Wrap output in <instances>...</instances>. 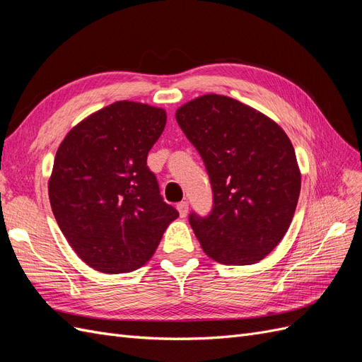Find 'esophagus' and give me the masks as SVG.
Instances as JSON below:
<instances>
[{
	"mask_svg": "<svg viewBox=\"0 0 362 362\" xmlns=\"http://www.w3.org/2000/svg\"><path fill=\"white\" fill-rule=\"evenodd\" d=\"M177 210H178L181 217H185V216H187V213H189V204L185 202V201L177 204Z\"/></svg>",
	"mask_w": 362,
	"mask_h": 362,
	"instance_id": "34e87169",
	"label": "esophagus"
}]
</instances>
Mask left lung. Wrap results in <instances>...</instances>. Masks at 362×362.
Segmentation results:
<instances>
[{"mask_svg":"<svg viewBox=\"0 0 362 362\" xmlns=\"http://www.w3.org/2000/svg\"><path fill=\"white\" fill-rule=\"evenodd\" d=\"M175 117L211 182L210 214L189 216L204 252L222 264L261 261L286 235L299 199L290 139L267 116L222 95L196 98Z\"/></svg>","mask_w":362,"mask_h":362,"instance_id":"obj_1","label":"left lung"}]
</instances>
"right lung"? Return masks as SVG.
<instances>
[{"mask_svg": "<svg viewBox=\"0 0 362 362\" xmlns=\"http://www.w3.org/2000/svg\"><path fill=\"white\" fill-rule=\"evenodd\" d=\"M164 125L163 108L117 101L74 127L57 149L52 213L75 254L98 272L144 266L180 216L146 166Z\"/></svg>", "mask_w": 362, "mask_h": 362, "instance_id": "obj_1", "label": "right lung"}]
</instances>
